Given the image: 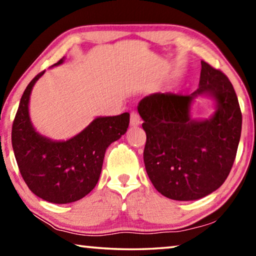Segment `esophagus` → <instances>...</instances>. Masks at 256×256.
<instances>
[{"label": "esophagus", "mask_w": 256, "mask_h": 256, "mask_svg": "<svg viewBox=\"0 0 256 256\" xmlns=\"http://www.w3.org/2000/svg\"><path fill=\"white\" fill-rule=\"evenodd\" d=\"M140 123V116H138V112H131V114H130V125H131V126H138Z\"/></svg>", "instance_id": "34e87169"}]
</instances>
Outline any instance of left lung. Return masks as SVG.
<instances>
[{"mask_svg":"<svg viewBox=\"0 0 256 256\" xmlns=\"http://www.w3.org/2000/svg\"><path fill=\"white\" fill-rule=\"evenodd\" d=\"M198 96L216 102L208 120L190 118ZM146 134L144 160L146 174L164 196L192 201L224 184L235 162L242 132V112L232 82L201 60L198 88L190 94H152L138 102Z\"/></svg>","mask_w":256,"mask_h":256,"instance_id":"obj_1","label":"left lung"}]
</instances>
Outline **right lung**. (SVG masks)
Segmentation results:
<instances>
[{"label": "right lung", "mask_w": 256, "mask_h": 256, "mask_svg": "<svg viewBox=\"0 0 256 256\" xmlns=\"http://www.w3.org/2000/svg\"><path fill=\"white\" fill-rule=\"evenodd\" d=\"M64 62L60 58L53 66ZM27 86L12 125V146L20 174L34 194L56 204L80 200L98 183L106 149L125 134L130 114L94 118L84 131L66 141H54L34 128L29 116L32 86Z\"/></svg>", "instance_id": "right-lung-1"}]
</instances>
